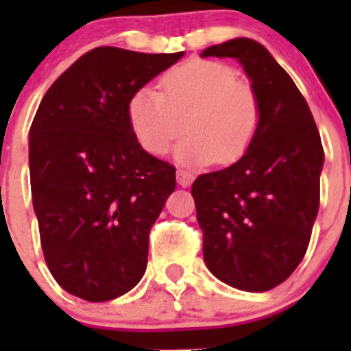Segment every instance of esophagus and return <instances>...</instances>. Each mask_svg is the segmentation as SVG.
I'll return each mask as SVG.
<instances>
[{
	"instance_id": "1",
	"label": "esophagus",
	"mask_w": 351,
	"mask_h": 351,
	"mask_svg": "<svg viewBox=\"0 0 351 351\" xmlns=\"http://www.w3.org/2000/svg\"><path fill=\"white\" fill-rule=\"evenodd\" d=\"M176 180H178V185L182 186H190L193 182V173L186 171V169H182L180 168L178 171H176Z\"/></svg>"
}]
</instances>
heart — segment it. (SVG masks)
I'll use <instances>...</instances> for the list:
<instances>
[{
	"instance_id": "heart-1",
	"label": "heart",
	"mask_w": 351,
	"mask_h": 351,
	"mask_svg": "<svg viewBox=\"0 0 351 351\" xmlns=\"http://www.w3.org/2000/svg\"><path fill=\"white\" fill-rule=\"evenodd\" d=\"M127 113L147 153L166 154L189 130L176 147L178 161L205 165L215 159L217 165H232L260 130L261 100L253 83L239 77L232 66L192 59L168 71L159 81V91L137 90Z\"/></svg>"
}]
</instances>
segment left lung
<instances>
[{
    "label": "left lung",
    "instance_id": "left-lung-1",
    "mask_svg": "<svg viewBox=\"0 0 351 351\" xmlns=\"http://www.w3.org/2000/svg\"><path fill=\"white\" fill-rule=\"evenodd\" d=\"M241 62L261 100V123L234 165L192 185L207 268L247 292L275 289L309 246L319 208L324 151L306 98L270 52L251 38L212 45L202 58Z\"/></svg>",
    "mask_w": 351,
    "mask_h": 351
}]
</instances>
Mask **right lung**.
I'll list each match as a JSON object with an SVG mask.
<instances>
[{
    "mask_svg": "<svg viewBox=\"0 0 351 351\" xmlns=\"http://www.w3.org/2000/svg\"><path fill=\"white\" fill-rule=\"evenodd\" d=\"M185 52L97 47L52 83L30 127V186L45 263L90 302L134 289L149 231L176 185L175 166L141 147L127 105Z\"/></svg>",
    "mask_w": 351,
    "mask_h": 351,
    "instance_id": "add662e5",
    "label": "right lung"
}]
</instances>
